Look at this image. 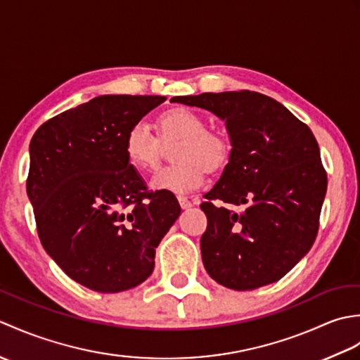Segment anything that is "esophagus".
Here are the masks:
<instances>
[{
	"label": "esophagus",
	"instance_id": "34e87169",
	"mask_svg": "<svg viewBox=\"0 0 360 360\" xmlns=\"http://www.w3.org/2000/svg\"><path fill=\"white\" fill-rule=\"evenodd\" d=\"M178 201H179V205H181V207L184 209V210L190 209V207H192V205H193V202H192V201H188L187 198H184V196H179V198H178Z\"/></svg>",
	"mask_w": 360,
	"mask_h": 360
}]
</instances>
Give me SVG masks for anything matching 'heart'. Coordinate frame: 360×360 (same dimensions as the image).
<instances>
[{
  "mask_svg": "<svg viewBox=\"0 0 360 360\" xmlns=\"http://www.w3.org/2000/svg\"><path fill=\"white\" fill-rule=\"evenodd\" d=\"M165 142L181 141L176 147L179 164L159 168L153 174L151 187L178 195L200 188L207 170H218L229 158V145L219 134L209 131L205 119L192 110L176 108L159 119ZM129 162L141 170H153L159 162L162 141L147 122L137 120L128 128L124 142Z\"/></svg>",
  "mask_w": 360,
  "mask_h": 360,
  "instance_id": "1",
  "label": "heart"
}]
</instances>
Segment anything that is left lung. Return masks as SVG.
Segmentation results:
<instances>
[{
  "label": "left lung",
  "mask_w": 360,
  "mask_h": 360,
  "mask_svg": "<svg viewBox=\"0 0 360 360\" xmlns=\"http://www.w3.org/2000/svg\"><path fill=\"white\" fill-rule=\"evenodd\" d=\"M172 102L212 111L231 137L229 162L201 204L205 271L235 290L278 281L308 254L319 231L328 179L314 134L280 102L254 91Z\"/></svg>",
  "instance_id": "8db88e82"
}]
</instances>
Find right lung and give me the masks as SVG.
Wrapping results in <instances>:
<instances>
[{
	"mask_svg": "<svg viewBox=\"0 0 360 360\" xmlns=\"http://www.w3.org/2000/svg\"><path fill=\"white\" fill-rule=\"evenodd\" d=\"M164 96H98L37 129L26 182L48 255L74 281L120 292L147 280L178 217L170 192H148L129 164L128 128Z\"/></svg>",
	"mask_w": 360,
	"mask_h": 360,
	"instance_id": "obj_1",
	"label": "right lung"
}]
</instances>
